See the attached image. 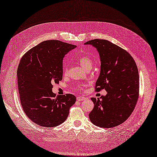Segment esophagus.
<instances>
[{"instance_id": "obj_1", "label": "esophagus", "mask_w": 157, "mask_h": 157, "mask_svg": "<svg viewBox=\"0 0 157 157\" xmlns=\"http://www.w3.org/2000/svg\"><path fill=\"white\" fill-rule=\"evenodd\" d=\"M85 100V98L83 97V96H78L77 97V100L78 101H83Z\"/></svg>"}]
</instances>
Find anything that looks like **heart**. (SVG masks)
<instances>
[{"label":"heart","mask_w":157,"mask_h":157,"mask_svg":"<svg viewBox=\"0 0 157 157\" xmlns=\"http://www.w3.org/2000/svg\"><path fill=\"white\" fill-rule=\"evenodd\" d=\"M78 62L80 64V65L82 66L83 68L86 69V70H90L92 66L94 65V61L92 58L86 55L78 57V59H77ZM67 72V70L65 69L64 71V74H66ZM82 86H78V89H82Z\"/></svg>","instance_id":"1"}]
</instances>
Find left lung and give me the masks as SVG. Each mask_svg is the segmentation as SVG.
Masks as SVG:
<instances>
[{
    "instance_id": "8db88e82",
    "label": "left lung",
    "mask_w": 157,
    "mask_h": 157,
    "mask_svg": "<svg viewBox=\"0 0 157 157\" xmlns=\"http://www.w3.org/2000/svg\"><path fill=\"white\" fill-rule=\"evenodd\" d=\"M91 44L99 52L100 74L95 91L105 89L107 94L92 98L94 109L89 113L91 122L103 128L124 123L134 111L139 97V75L136 64L125 50L105 39H93Z\"/></svg>"
}]
</instances>
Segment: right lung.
I'll return each mask as SVG.
<instances>
[{"mask_svg": "<svg viewBox=\"0 0 157 157\" xmlns=\"http://www.w3.org/2000/svg\"><path fill=\"white\" fill-rule=\"evenodd\" d=\"M75 45L58 40L43 41L22 57L17 82L22 107L35 124L56 127L67 118L76 100L71 94L56 96L52 89L63 78V60Z\"/></svg>", "mask_w": 157, "mask_h": 157, "instance_id": "1", "label": "right lung"}]
</instances>
